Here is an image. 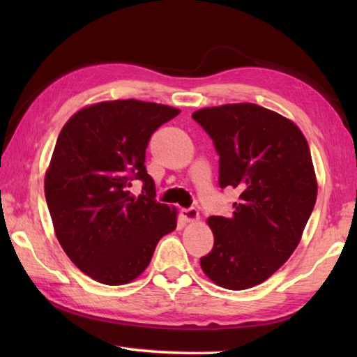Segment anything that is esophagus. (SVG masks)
Returning a JSON list of instances; mask_svg holds the SVG:
<instances>
[{
	"mask_svg": "<svg viewBox=\"0 0 357 357\" xmlns=\"http://www.w3.org/2000/svg\"><path fill=\"white\" fill-rule=\"evenodd\" d=\"M181 215H183V219L185 222H198V219H200V214H198V211L195 208L181 209Z\"/></svg>",
	"mask_w": 357,
	"mask_h": 357,
	"instance_id": "34e87169",
	"label": "esophagus"
}]
</instances>
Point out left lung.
I'll return each instance as SVG.
<instances>
[{"label": "left lung", "mask_w": 357, "mask_h": 357, "mask_svg": "<svg viewBox=\"0 0 357 357\" xmlns=\"http://www.w3.org/2000/svg\"><path fill=\"white\" fill-rule=\"evenodd\" d=\"M192 118L213 138L219 184L239 192L231 217L213 215L214 247L200 259L215 285L247 289L291 257L317 202L309 143L291 119L257 104L206 107Z\"/></svg>", "instance_id": "left-lung-1"}]
</instances>
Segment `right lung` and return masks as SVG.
<instances>
[{"label":"right lung","instance_id":"obj_1","mask_svg":"<svg viewBox=\"0 0 357 357\" xmlns=\"http://www.w3.org/2000/svg\"><path fill=\"white\" fill-rule=\"evenodd\" d=\"M178 114L155 102L105 100L72 114L59 132L45 200L66 255L96 282L135 280L160 238L176 228V208L154 200L144 153L154 130ZM134 178L144 181L138 197L128 190Z\"/></svg>","mask_w":357,"mask_h":357}]
</instances>
